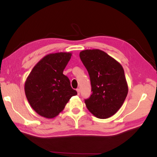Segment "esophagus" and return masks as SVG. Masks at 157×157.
<instances>
[{
	"label": "esophagus",
	"instance_id": "obj_1",
	"mask_svg": "<svg viewBox=\"0 0 157 157\" xmlns=\"http://www.w3.org/2000/svg\"><path fill=\"white\" fill-rule=\"evenodd\" d=\"M76 91H77V93H78V95H79V94H80V89H77Z\"/></svg>",
	"mask_w": 157,
	"mask_h": 157
}]
</instances>
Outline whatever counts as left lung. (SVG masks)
Returning <instances> with one entry per match:
<instances>
[{"label": "left lung", "mask_w": 157, "mask_h": 157, "mask_svg": "<svg viewBox=\"0 0 157 157\" xmlns=\"http://www.w3.org/2000/svg\"><path fill=\"white\" fill-rule=\"evenodd\" d=\"M80 59L89 74L92 94L85 104L92 114L107 119L115 114L128 94L124 71L114 59L98 49L80 52Z\"/></svg>", "instance_id": "1"}]
</instances>
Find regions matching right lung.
Masks as SVG:
<instances>
[{"mask_svg": "<svg viewBox=\"0 0 157 157\" xmlns=\"http://www.w3.org/2000/svg\"><path fill=\"white\" fill-rule=\"evenodd\" d=\"M71 53H51L34 66L25 83V94L30 105L41 117L52 119L59 114L77 92L63 74Z\"/></svg>", "mask_w": 157, "mask_h": 157, "instance_id": "obj_1", "label": "right lung"}]
</instances>
